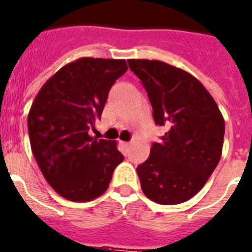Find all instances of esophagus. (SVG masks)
<instances>
[{
    "instance_id": "34e87169",
    "label": "esophagus",
    "mask_w": 252,
    "mask_h": 252,
    "mask_svg": "<svg viewBox=\"0 0 252 252\" xmlns=\"http://www.w3.org/2000/svg\"><path fill=\"white\" fill-rule=\"evenodd\" d=\"M130 142H122V146H125V147H130Z\"/></svg>"
}]
</instances>
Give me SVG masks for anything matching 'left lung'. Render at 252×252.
I'll return each instance as SVG.
<instances>
[{"label": "left lung", "mask_w": 252, "mask_h": 252, "mask_svg": "<svg viewBox=\"0 0 252 252\" xmlns=\"http://www.w3.org/2000/svg\"><path fill=\"white\" fill-rule=\"evenodd\" d=\"M165 135L152 142L150 156L138 165L145 195L161 205H177L195 196L221 158L225 135L222 115L211 94L186 71L161 61L128 60Z\"/></svg>", "instance_id": "1"}]
</instances>
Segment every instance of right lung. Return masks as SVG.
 I'll return each mask as SVG.
<instances>
[{
    "label": "right lung",
    "instance_id": "right-lung-1",
    "mask_svg": "<svg viewBox=\"0 0 252 252\" xmlns=\"http://www.w3.org/2000/svg\"><path fill=\"white\" fill-rule=\"evenodd\" d=\"M125 60L85 57L57 71L41 87L29 114L33 156L48 184L71 201H90L108 188L124 161L116 142L90 136Z\"/></svg>",
    "mask_w": 252,
    "mask_h": 252
}]
</instances>
